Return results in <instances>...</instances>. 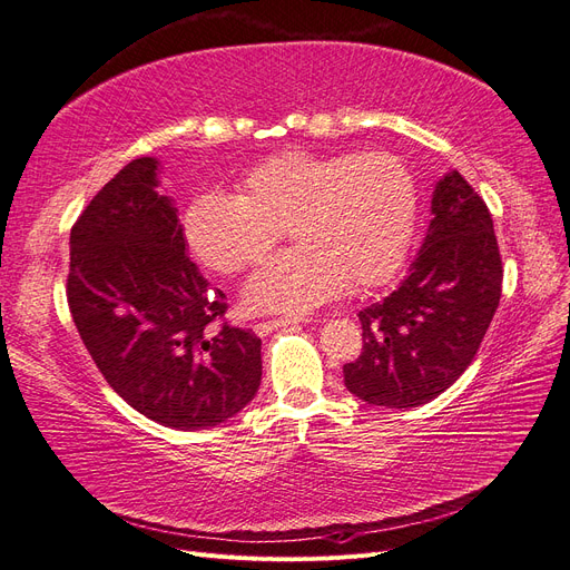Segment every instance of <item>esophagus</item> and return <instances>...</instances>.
<instances>
[{"label":"esophagus","instance_id":"obj_1","mask_svg":"<svg viewBox=\"0 0 570 570\" xmlns=\"http://www.w3.org/2000/svg\"><path fill=\"white\" fill-rule=\"evenodd\" d=\"M301 322L303 320H272V322H258L256 326V333L258 335H267V333H272V331H277V328H293V326H301Z\"/></svg>","mask_w":570,"mask_h":570}]
</instances>
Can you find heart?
Segmentation results:
<instances>
[{
    "label": "heart",
    "instance_id": "heart-1",
    "mask_svg": "<svg viewBox=\"0 0 570 570\" xmlns=\"http://www.w3.org/2000/svg\"><path fill=\"white\" fill-rule=\"evenodd\" d=\"M417 223V185L390 153L274 155L242 178L239 195H197L183 216L189 250L220 274L263 261L282 227L296 242L244 288L256 312L303 314L347 288L390 282Z\"/></svg>",
    "mask_w": 570,
    "mask_h": 570
}]
</instances>
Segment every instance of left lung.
I'll list each match as a JSON object with an SVG mask.
<instances>
[{
    "label": "left lung",
    "mask_w": 570,
    "mask_h": 570,
    "mask_svg": "<svg viewBox=\"0 0 570 570\" xmlns=\"http://www.w3.org/2000/svg\"><path fill=\"white\" fill-rule=\"evenodd\" d=\"M432 220L406 279L360 312L364 347L345 387L366 404L423 406L472 364L502 293L491 210L458 171L434 187Z\"/></svg>",
    "instance_id": "1"
}]
</instances>
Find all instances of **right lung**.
<instances>
[{
  "label": "right lung",
  "instance_id": "1",
  "mask_svg": "<svg viewBox=\"0 0 570 570\" xmlns=\"http://www.w3.org/2000/svg\"><path fill=\"white\" fill-rule=\"evenodd\" d=\"M159 161L126 164L70 232L68 305L108 385L145 417L206 430L261 387V338L225 322L227 301L185 250Z\"/></svg>",
  "mask_w": 570,
  "mask_h": 570
}]
</instances>
